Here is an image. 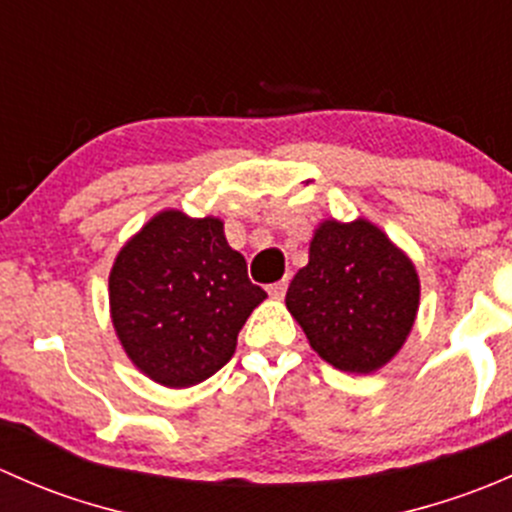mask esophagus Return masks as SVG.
I'll return each instance as SVG.
<instances>
[{
	"label": "esophagus",
	"instance_id": "34e87169",
	"mask_svg": "<svg viewBox=\"0 0 512 512\" xmlns=\"http://www.w3.org/2000/svg\"><path fill=\"white\" fill-rule=\"evenodd\" d=\"M287 287H289V280H287V277H285V280H280V282H275V285H270V287H267V292H270L272 297L282 299V297H285Z\"/></svg>",
	"mask_w": 512,
	"mask_h": 512
}]
</instances>
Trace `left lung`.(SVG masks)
<instances>
[{"mask_svg":"<svg viewBox=\"0 0 512 512\" xmlns=\"http://www.w3.org/2000/svg\"><path fill=\"white\" fill-rule=\"evenodd\" d=\"M285 302L324 361L371 374L414 327L418 275L376 225L327 220L314 232L309 265L289 282Z\"/></svg>","mask_w":512,"mask_h":512,"instance_id":"obj_1","label":"left lung"}]
</instances>
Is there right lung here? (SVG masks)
<instances>
[{
  "label": "right lung",
  "instance_id": "1",
  "mask_svg": "<svg viewBox=\"0 0 512 512\" xmlns=\"http://www.w3.org/2000/svg\"><path fill=\"white\" fill-rule=\"evenodd\" d=\"M218 218L156 215L113 262L111 319L133 364L173 389L213 376L232 359L237 334L265 299Z\"/></svg>",
  "mask_w": 512,
  "mask_h": 512
}]
</instances>
